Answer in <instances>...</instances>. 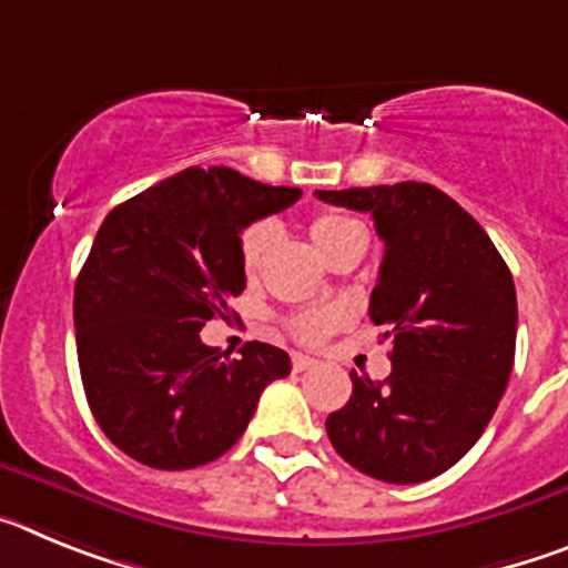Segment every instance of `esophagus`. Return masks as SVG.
I'll list each match as a JSON object with an SVG mask.
<instances>
[{"instance_id":"34e87169","label":"esophagus","mask_w":568,"mask_h":568,"mask_svg":"<svg viewBox=\"0 0 568 568\" xmlns=\"http://www.w3.org/2000/svg\"><path fill=\"white\" fill-rule=\"evenodd\" d=\"M318 361L310 358V355H293V369L295 373H307V369H315Z\"/></svg>"}]
</instances>
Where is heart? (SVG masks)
<instances>
[{
  "instance_id": "1",
  "label": "heart",
  "mask_w": 568,
  "mask_h": 568,
  "mask_svg": "<svg viewBox=\"0 0 568 568\" xmlns=\"http://www.w3.org/2000/svg\"><path fill=\"white\" fill-rule=\"evenodd\" d=\"M307 233L315 247H318V253L329 261L338 253L341 244H346L355 233H364V230L349 215L315 213L307 224ZM273 235L275 230L270 222H253L241 233L239 261L247 278H253L261 270V261H264L270 244H273ZM341 321H344L341 310H307V313H298L293 318V333L304 344H321L333 329L341 327Z\"/></svg>"
}]
</instances>
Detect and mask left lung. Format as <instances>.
Masks as SVG:
<instances>
[{
    "label": "left lung",
    "instance_id": "8db88e82",
    "mask_svg": "<svg viewBox=\"0 0 568 568\" xmlns=\"http://www.w3.org/2000/svg\"><path fill=\"white\" fill-rule=\"evenodd\" d=\"M369 213L384 241L369 318L393 341L386 381L353 378L327 418L335 453L369 478L420 484L469 453L509 384L518 298L506 261L455 199L433 184L318 190Z\"/></svg>",
    "mask_w": 568,
    "mask_h": 568
}]
</instances>
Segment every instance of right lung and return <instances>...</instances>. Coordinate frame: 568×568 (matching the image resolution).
I'll return each instance as SVG.
<instances>
[{
  "label": "right lung",
  "instance_id": "obj_1",
  "mask_svg": "<svg viewBox=\"0 0 568 568\" xmlns=\"http://www.w3.org/2000/svg\"><path fill=\"white\" fill-rule=\"evenodd\" d=\"M230 168H187L113 207L73 290L79 369L90 413L124 455L193 469L244 435L264 386L290 375L278 346L230 358L202 327L244 290L247 224L298 202Z\"/></svg>",
  "mask_w": 568,
  "mask_h": 568
}]
</instances>
